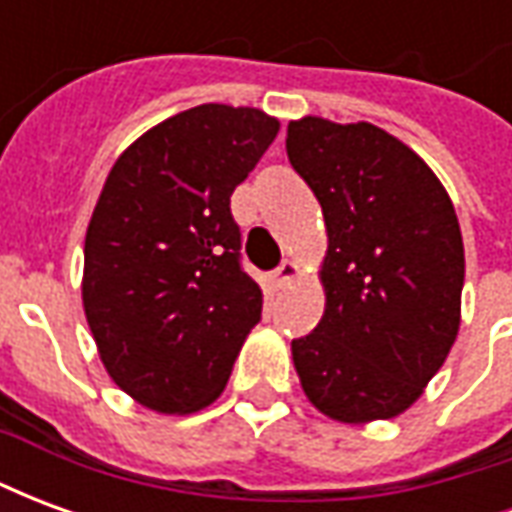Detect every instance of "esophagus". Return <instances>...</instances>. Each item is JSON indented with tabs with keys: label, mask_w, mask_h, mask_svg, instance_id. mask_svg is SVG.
<instances>
[{
	"label": "esophagus",
	"mask_w": 512,
	"mask_h": 512,
	"mask_svg": "<svg viewBox=\"0 0 512 512\" xmlns=\"http://www.w3.org/2000/svg\"><path fill=\"white\" fill-rule=\"evenodd\" d=\"M299 274H301L299 263H293V260H285V263H282V266L274 271V277H271V285H274L277 290H282L285 285H290L293 279L299 277Z\"/></svg>",
	"instance_id": "obj_1"
}]
</instances>
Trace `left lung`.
<instances>
[{
	"instance_id": "obj_1",
	"label": "left lung",
	"mask_w": 512,
	"mask_h": 512,
	"mask_svg": "<svg viewBox=\"0 0 512 512\" xmlns=\"http://www.w3.org/2000/svg\"><path fill=\"white\" fill-rule=\"evenodd\" d=\"M288 158L326 222V310L293 340L310 403L365 425L419 400L461 329L463 238L447 189L422 158L373 123L301 117Z\"/></svg>"
}]
</instances>
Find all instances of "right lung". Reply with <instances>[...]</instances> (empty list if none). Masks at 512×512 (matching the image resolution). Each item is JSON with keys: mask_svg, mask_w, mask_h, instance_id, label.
Listing matches in <instances>:
<instances>
[{"mask_svg": "<svg viewBox=\"0 0 512 512\" xmlns=\"http://www.w3.org/2000/svg\"><path fill=\"white\" fill-rule=\"evenodd\" d=\"M277 131L252 106L202 104L145 131L109 172L84 238L82 304L106 373L139 406H211L260 321L230 194Z\"/></svg>", "mask_w": 512, "mask_h": 512, "instance_id": "add662e5", "label": "right lung"}]
</instances>
